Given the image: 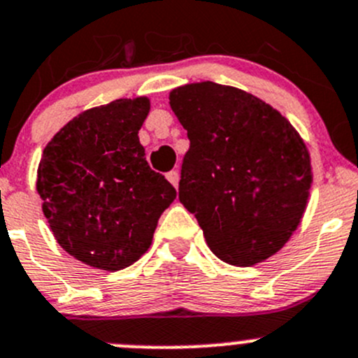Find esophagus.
<instances>
[{
  "label": "esophagus",
  "instance_id": "1",
  "mask_svg": "<svg viewBox=\"0 0 358 358\" xmlns=\"http://www.w3.org/2000/svg\"><path fill=\"white\" fill-rule=\"evenodd\" d=\"M166 178H168V182L171 183V185L175 187V189H178V180H180V176H178V171H176V169H173V171H169L168 175H166Z\"/></svg>",
  "mask_w": 358,
  "mask_h": 358
}]
</instances>
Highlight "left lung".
<instances>
[{"mask_svg":"<svg viewBox=\"0 0 358 358\" xmlns=\"http://www.w3.org/2000/svg\"><path fill=\"white\" fill-rule=\"evenodd\" d=\"M187 129L180 202L213 255L252 266L279 252L301 223L312 159L294 126L258 96L213 81L169 92Z\"/></svg>","mask_w":358,"mask_h":358,"instance_id":"1","label":"left lung"}]
</instances>
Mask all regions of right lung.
<instances>
[{
	"label": "right lung",
	"instance_id": "right-lung-1",
	"mask_svg": "<svg viewBox=\"0 0 358 358\" xmlns=\"http://www.w3.org/2000/svg\"><path fill=\"white\" fill-rule=\"evenodd\" d=\"M149 96L119 99L69 121L43 150L36 190L57 243L106 272L149 251L176 190L147 164L138 131Z\"/></svg>",
	"mask_w": 358,
	"mask_h": 358
}]
</instances>
